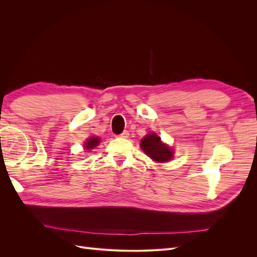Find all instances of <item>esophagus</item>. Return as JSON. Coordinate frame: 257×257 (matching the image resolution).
I'll return each mask as SVG.
<instances>
[{
  "label": "esophagus",
  "instance_id": "1",
  "mask_svg": "<svg viewBox=\"0 0 257 257\" xmlns=\"http://www.w3.org/2000/svg\"><path fill=\"white\" fill-rule=\"evenodd\" d=\"M128 135H130L128 132H127V131H124V132H122V133H121L120 135H118V136L121 137V138H127Z\"/></svg>",
  "mask_w": 257,
  "mask_h": 257
}]
</instances>
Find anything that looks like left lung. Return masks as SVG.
Segmentation results:
<instances>
[{
  "instance_id": "left-lung-1",
  "label": "left lung",
  "mask_w": 257,
  "mask_h": 257,
  "mask_svg": "<svg viewBox=\"0 0 257 257\" xmlns=\"http://www.w3.org/2000/svg\"><path fill=\"white\" fill-rule=\"evenodd\" d=\"M143 150L152 160L159 163L167 162L173 158V151L167 146L162 144L161 137L155 134H149L144 137L141 142Z\"/></svg>"
}]
</instances>
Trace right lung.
Returning a JSON list of instances; mask_svg holds the SVG:
<instances>
[{
    "label": "right lung",
    "mask_w": 257,
    "mask_h": 257,
    "mask_svg": "<svg viewBox=\"0 0 257 257\" xmlns=\"http://www.w3.org/2000/svg\"><path fill=\"white\" fill-rule=\"evenodd\" d=\"M99 144V138L97 137H91L89 138L87 143H85V149L87 150H90V149H93L95 146H97Z\"/></svg>",
    "instance_id": "add662e5"
}]
</instances>
